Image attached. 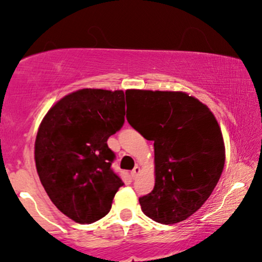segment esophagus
Returning a JSON list of instances; mask_svg holds the SVG:
<instances>
[{"instance_id":"1","label":"esophagus","mask_w":262,"mask_h":262,"mask_svg":"<svg viewBox=\"0 0 262 262\" xmlns=\"http://www.w3.org/2000/svg\"><path fill=\"white\" fill-rule=\"evenodd\" d=\"M139 172H140V167H139V166H135L134 169L132 170L130 175H132V177H133V179H135V177L139 175Z\"/></svg>"}]
</instances>
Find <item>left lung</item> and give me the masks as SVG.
Returning a JSON list of instances; mask_svg holds the SVG:
<instances>
[{"label": "left lung", "mask_w": 262, "mask_h": 262, "mask_svg": "<svg viewBox=\"0 0 262 262\" xmlns=\"http://www.w3.org/2000/svg\"><path fill=\"white\" fill-rule=\"evenodd\" d=\"M129 124L154 141L155 186L139 198L146 217L175 224L208 200L223 172L224 141L209 108L185 92L128 90Z\"/></svg>", "instance_id": "1"}]
</instances>
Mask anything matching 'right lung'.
Masks as SVG:
<instances>
[{
	"label": "right lung",
	"mask_w": 262,
	"mask_h": 262,
	"mask_svg": "<svg viewBox=\"0 0 262 262\" xmlns=\"http://www.w3.org/2000/svg\"><path fill=\"white\" fill-rule=\"evenodd\" d=\"M123 91L82 89L50 108L38 129L35 166L60 212L80 224L103 218L122 179L107 140L124 124Z\"/></svg>",
	"instance_id": "1"
}]
</instances>
